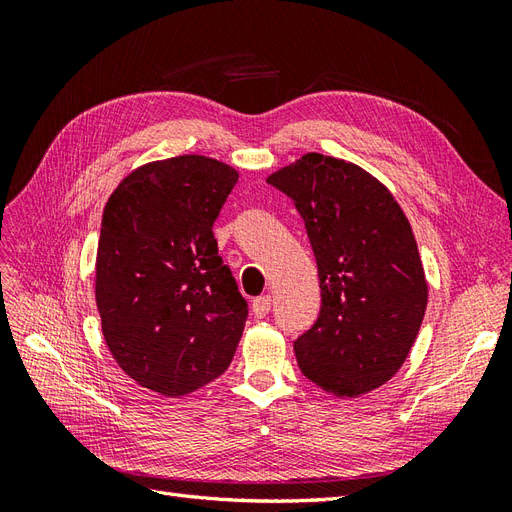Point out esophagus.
Instances as JSON below:
<instances>
[{
  "label": "esophagus",
  "instance_id": "esophagus-1",
  "mask_svg": "<svg viewBox=\"0 0 512 512\" xmlns=\"http://www.w3.org/2000/svg\"><path fill=\"white\" fill-rule=\"evenodd\" d=\"M252 312L256 318H265L271 312V297H258L252 301Z\"/></svg>",
  "mask_w": 512,
  "mask_h": 512
}]
</instances>
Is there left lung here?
Listing matches in <instances>:
<instances>
[{
	"mask_svg": "<svg viewBox=\"0 0 512 512\" xmlns=\"http://www.w3.org/2000/svg\"><path fill=\"white\" fill-rule=\"evenodd\" d=\"M267 181L301 213L318 262L320 316L294 342L303 376L335 397L367 395L404 365L427 309L406 213L365 168L314 151Z\"/></svg>",
	"mask_w": 512,
	"mask_h": 512,
	"instance_id": "1",
	"label": "left lung"
}]
</instances>
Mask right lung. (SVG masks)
I'll use <instances>...</instances> for the list:
<instances>
[{
  "label": "right lung",
  "instance_id": "1",
  "mask_svg": "<svg viewBox=\"0 0 512 512\" xmlns=\"http://www.w3.org/2000/svg\"><path fill=\"white\" fill-rule=\"evenodd\" d=\"M239 173L196 156L147 162L108 198L96 254L102 335L117 365L166 397L228 369L247 318L213 222Z\"/></svg>",
  "mask_w": 512,
  "mask_h": 512
}]
</instances>
